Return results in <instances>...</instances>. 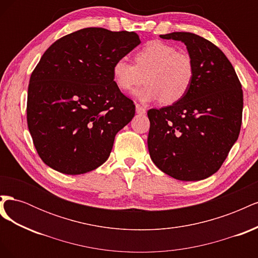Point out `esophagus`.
<instances>
[{"instance_id": "1", "label": "esophagus", "mask_w": 258, "mask_h": 258, "mask_svg": "<svg viewBox=\"0 0 258 258\" xmlns=\"http://www.w3.org/2000/svg\"><path fill=\"white\" fill-rule=\"evenodd\" d=\"M136 111H137V113L138 114H145V112H146V108L145 107H143L142 105H140V104H137L136 105Z\"/></svg>"}]
</instances>
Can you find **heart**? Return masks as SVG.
<instances>
[{
	"label": "heart",
	"instance_id": "heart-1",
	"mask_svg": "<svg viewBox=\"0 0 258 258\" xmlns=\"http://www.w3.org/2000/svg\"><path fill=\"white\" fill-rule=\"evenodd\" d=\"M135 63L124 58L116 60L112 75L117 87L124 92L134 91L145 80L147 84L137 92L143 102L160 99L165 104L176 103L188 93L195 80L189 54L161 41L147 43L138 50Z\"/></svg>",
	"mask_w": 258,
	"mask_h": 258
}]
</instances>
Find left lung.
I'll return each instance as SVG.
<instances>
[{
  "label": "left lung",
  "mask_w": 258,
  "mask_h": 258,
  "mask_svg": "<svg viewBox=\"0 0 258 258\" xmlns=\"http://www.w3.org/2000/svg\"><path fill=\"white\" fill-rule=\"evenodd\" d=\"M186 45L195 80L178 102L147 112V145L153 162L179 181H200L221 168L238 140L243 110L241 83L213 43L189 32L160 35Z\"/></svg>",
  "instance_id": "1"
}]
</instances>
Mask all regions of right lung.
<instances>
[{"label":"right lung","mask_w":258,"mask_h":258,"mask_svg":"<svg viewBox=\"0 0 258 258\" xmlns=\"http://www.w3.org/2000/svg\"><path fill=\"white\" fill-rule=\"evenodd\" d=\"M141 43L135 32L86 28L59 38L31 74L27 121L41 159L58 172L83 174L111 154L136 105L117 87L114 62Z\"/></svg>","instance_id":"1"}]
</instances>
